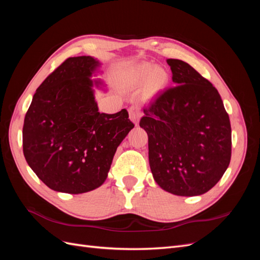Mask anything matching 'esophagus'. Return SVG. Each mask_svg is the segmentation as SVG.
Masks as SVG:
<instances>
[{"mask_svg": "<svg viewBox=\"0 0 260 260\" xmlns=\"http://www.w3.org/2000/svg\"><path fill=\"white\" fill-rule=\"evenodd\" d=\"M129 117L131 121L136 125L139 124V121L141 119V109L139 106H131L129 108Z\"/></svg>", "mask_w": 260, "mask_h": 260, "instance_id": "34e87169", "label": "esophagus"}]
</instances>
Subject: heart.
<instances>
[{"mask_svg": "<svg viewBox=\"0 0 260 260\" xmlns=\"http://www.w3.org/2000/svg\"><path fill=\"white\" fill-rule=\"evenodd\" d=\"M123 83L129 89H138L146 85L147 93L154 95L169 83V75L166 70L154 64H142L125 74Z\"/></svg>", "mask_w": 260, "mask_h": 260, "instance_id": "b5f03b06", "label": "heart"}]
</instances>
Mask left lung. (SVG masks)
<instances>
[{"instance_id":"obj_1","label":"left lung","mask_w":260,"mask_h":260,"mask_svg":"<svg viewBox=\"0 0 260 260\" xmlns=\"http://www.w3.org/2000/svg\"><path fill=\"white\" fill-rule=\"evenodd\" d=\"M174 88L143 109L148 160L162 190L202 195L215 186L231 159V124L217 89L180 59H167Z\"/></svg>"}]
</instances>
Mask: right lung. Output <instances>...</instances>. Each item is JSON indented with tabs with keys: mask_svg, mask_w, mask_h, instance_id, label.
I'll return each instance as SVG.
<instances>
[{
	"mask_svg": "<svg viewBox=\"0 0 260 260\" xmlns=\"http://www.w3.org/2000/svg\"><path fill=\"white\" fill-rule=\"evenodd\" d=\"M102 62L69 57L37 89L25 117L22 149L42 182L54 191L81 194L105 182L117 147L133 129L125 109L99 112L95 89L105 90Z\"/></svg>",
	"mask_w": 260,
	"mask_h": 260,
	"instance_id": "add662e5",
	"label": "right lung"
}]
</instances>
